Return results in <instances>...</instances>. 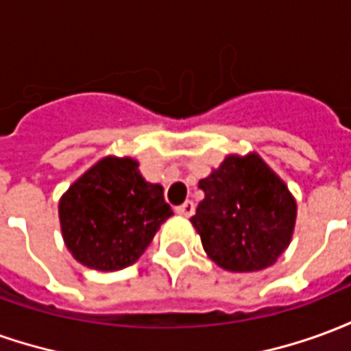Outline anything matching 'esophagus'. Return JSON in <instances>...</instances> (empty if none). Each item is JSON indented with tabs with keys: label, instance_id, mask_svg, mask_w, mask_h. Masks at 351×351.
Segmentation results:
<instances>
[{
	"label": "esophagus",
	"instance_id": "1",
	"mask_svg": "<svg viewBox=\"0 0 351 351\" xmlns=\"http://www.w3.org/2000/svg\"><path fill=\"white\" fill-rule=\"evenodd\" d=\"M175 213L180 214V216H186V218H188V216H191V214L195 213V205H193L191 201H186V203H182V205H180V206H176Z\"/></svg>",
	"mask_w": 351,
	"mask_h": 351
}]
</instances>
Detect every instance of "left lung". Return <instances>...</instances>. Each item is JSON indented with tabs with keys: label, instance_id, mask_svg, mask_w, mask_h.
<instances>
[{
	"label": "left lung",
	"instance_id": "obj_1",
	"mask_svg": "<svg viewBox=\"0 0 351 351\" xmlns=\"http://www.w3.org/2000/svg\"><path fill=\"white\" fill-rule=\"evenodd\" d=\"M205 199L191 223L214 263L231 272L271 267L286 250L297 205L287 186L258 154L229 156L199 180Z\"/></svg>",
	"mask_w": 351,
	"mask_h": 351
}]
</instances>
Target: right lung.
<instances>
[{"label": "right lung", "mask_w": 351, "mask_h": 351, "mask_svg": "<svg viewBox=\"0 0 351 351\" xmlns=\"http://www.w3.org/2000/svg\"><path fill=\"white\" fill-rule=\"evenodd\" d=\"M173 216L160 184L146 182L131 158H105L60 201V223L73 258L95 271L137 261Z\"/></svg>", "instance_id": "add662e5"}]
</instances>
